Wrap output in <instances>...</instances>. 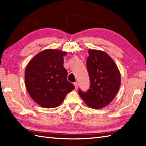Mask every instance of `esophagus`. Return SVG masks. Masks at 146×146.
<instances>
[{
	"label": "esophagus",
	"mask_w": 146,
	"mask_h": 146,
	"mask_svg": "<svg viewBox=\"0 0 146 146\" xmlns=\"http://www.w3.org/2000/svg\"><path fill=\"white\" fill-rule=\"evenodd\" d=\"M74 85H75V89H78V83H74Z\"/></svg>",
	"instance_id": "esophagus-1"
}]
</instances>
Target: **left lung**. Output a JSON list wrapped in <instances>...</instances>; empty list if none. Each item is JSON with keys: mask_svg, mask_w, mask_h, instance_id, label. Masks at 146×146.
I'll use <instances>...</instances> for the list:
<instances>
[{"mask_svg": "<svg viewBox=\"0 0 146 146\" xmlns=\"http://www.w3.org/2000/svg\"><path fill=\"white\" fill-rule=\"evenodd\" d=\"M86 68L90 86L88 91L78 94L88 107L100 109L109 104L117 95L121 77L117 64L106 52L97 49L88 50Z\"/></svg>", "mask_w": 146, "mask_h": 146, "instance_id": "left-lung-1", "label": "left lung"}]
</instances>
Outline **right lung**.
Masks as SVG:
<instances>
[{
  "instance_id": "right-lung-1",
  "label": "right lung",
  "mask_w": 146,
  "mask_h": 146,
  "mask_svg": "<svg viewBox=\"0 0 146 146\" xmlns=\"http://www.w3.org/2000/svg\"><path fill=\"white\" fill-rule=\"evenodd\" d=\"M67 52L47 49L37 54L25 70V85L33 100L46 108L58 107L68 93L75 88L67 80L63 66Z\"/></svg>"
}]
</instances>
